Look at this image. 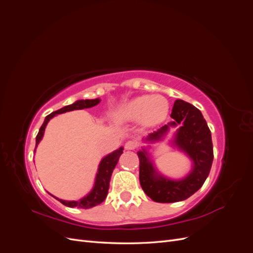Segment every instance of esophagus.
Masks as SVG:
<instances>
[{
	"label": "esophagus",
	"instance_id": "34e87169",
	"mask_svg": "<svg viewBox=\"0 0 253 253\" xmlns=\"http://www.w3.org/2000/svg\"><path fill=\"white\" fill-rule=\"evenodd\" d=\"M126 150H135L137 148V142L134 140H128L125 144Z\"/></svg>",
	"mask_w": 253,
	"mask_h": 253
}]
</instances>
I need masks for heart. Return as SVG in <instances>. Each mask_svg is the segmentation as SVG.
Returning <instances> with one entry per match:
<instances>
[{
  "mask_svg": "<svg viewBox=\"0 0 253 253\" xmlns=\"http://www.w3.org/2000/svg\"><path fill=\"white\" fill-rule=\"evenodd\" d=\"M169 103L160 95H143L120 104L114 111V117L118 121H140L143 126H154L163 121Z\"/></svg>",
  "mask_w": 253,
  "mask_h": 253,
  "instance_id": "heart-1",
  "label": "heart"
}]
</instances>
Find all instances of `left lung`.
I'll return each instance as SVG.
<instances>
[{
    "label": "left lung",
    "mask_w": 253,
    "mask_h": 253,
    "mask_svg": "<svg viewBox=\"0 0 253 253\" xmlns=\"http://www.w3.org/2000/svg\"><path fill=\"white\" fill-rule=\"evenodd\" d=\"M173 119L143 141L155 143L166 138L170 128L177 127L169 140L172 147L185 153L192 162V169L181 179H171L158 172L148 148L137 152L139 157V181L144 193L156 203L181 202L193 195L208 177L213 162L211 132L201 111L177 99L171 114Z\"/></svg>",
    "instance_id": "obj_1"
}]
</instances>
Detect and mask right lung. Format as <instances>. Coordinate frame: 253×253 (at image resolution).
<instances>
[{
	"label": "right lung",
	"instance_id": "obj_1",
	"mask_svg": "<svg viewBox=\"0 0 253 253\" xmlns=\"http://www.w3.org/2000/svg\"><path fill=\"white\" fill-rule=\"evenodd\" d=\"M101 100L99 98L97 99H85V100H77L75 101L73 104L66 105L64 108L60 109L56 112H52L51 114H49L48 116L45 117V120L43 122V125L41 126L39 133H38L37 137H36V148H35V152L36 149L38 147V144L42 140L43 135L45 132V127H46L48 121L56 116L58 114H63L66 112H71V111H75V110H83V109H89L93 108V106L97 105ZM124 153V148H119L118 150L114 151L110 154H108L106 156H104L100 164H99L98 167V171L96 174V178H95V182H94V187L93 189L90 190V192L88 194H86L85 196H83L82 198H80L79 201H64V200H60V198L50 195L58 200L61 204H63L66 207H71V208H74V207H77V208H82V209H89L93 208V207L100 205L104 200L106 195H108V191L110 188V180H111V176L112 173L116 167L120 155Z\"/></svg>",
	"mask_w": 253,
	"mask_h": 253
}]
</instances>
